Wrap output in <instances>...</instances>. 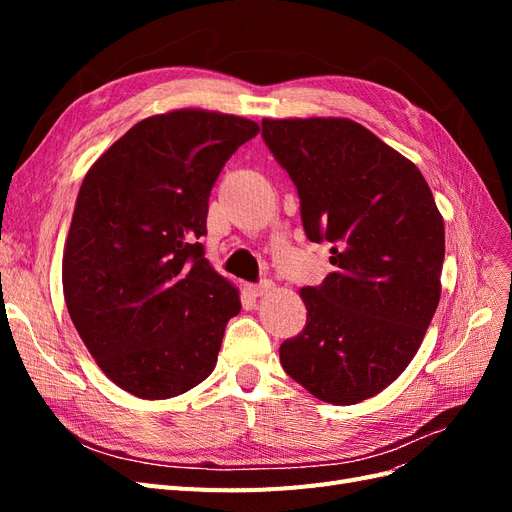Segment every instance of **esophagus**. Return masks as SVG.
I'll return each mask as SVG.
<instances>
[{"instance_id":"obj_1","label":"esophagus","mask_w":512,"mask_h":512,"mask_svg":"<svg viewBox=\"0 0 512 512\" xmlns=\"http://www.w3.org/2000/svg\"><path fill=\"white\" fill-rule=\"evenodd\" d=\"M269 288H271V282L265 280V282H260V284H250V286H247V292H250L252 297H260V294H265Z\"/></svg>"}]
</instances>
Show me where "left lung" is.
<instances>
[{
	"label": "left lung",
	"instance_id": "obj_1",
	"mask_svg": "<svg viewBox=\"0 0 512 512\" xmlns=\"http://www.w3.org/2000/svg\"><path fill=\"white\" fill-rule=\"evenodd\" d=\"M262 141L335 267L301 290L307 322L280 346L282 367L327 404H359L408 367L436 314L442 215L421 170L361 123L262 119Z\"/></svg>",
	"mask_w": 512,
	"mask_h": 512
}]
</instances>
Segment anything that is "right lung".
Masks as SVG:
<instances>
[{
	"instance_id": "1",
	"label": "right lung",
	"mask_w": 512,
	"mask_h": 512,
	"mask_svg": "<svg viewBox=\"0 0 512 512\" xmlns=\"http://www.w3.org/2000/svg\"><path fill=\"white\" fill-rule=\"evenodd\" d=\"M256 134L250 119L194 108L147 117L85 175L64 297L83 344L123 391L177 397L218 363L241 301L198 239L224 164Z\"/></svg>"
}]
</instances>
